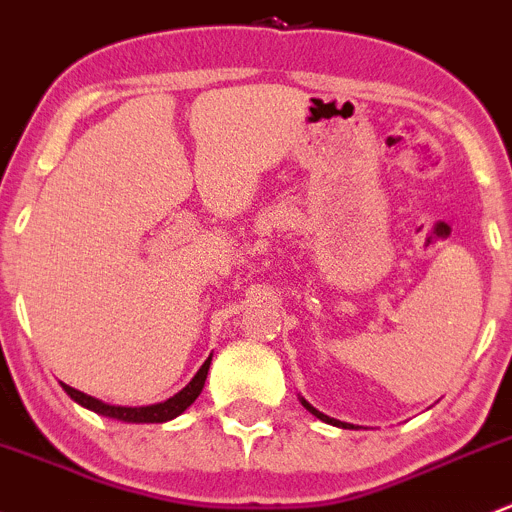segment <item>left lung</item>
Segmentation results:
<instances>
[{"label":"left lung","mask_w":512,"mask_h":512,"mask_svg":"<svg viewBox=\"0 0 512 512\" xmlns=\"http://www.w3.org/2000/svg\"><path fill=\"white\" fill-rule=\"evenodd\" d=\"M299 401H302V406H304V409H307L309 414H314V416H317L319 421H324V423H332V426H339V428H359V426H354V423H344V421H337V418H329L327 414H322V411H317V409H314V406L309 404L307 399H302V396H299Z\"/></svg>","instance_id":"left-lung-1"}]
</instances>
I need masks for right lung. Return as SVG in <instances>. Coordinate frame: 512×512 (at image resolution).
Returning a JSON list of instances; mask_svg holds the SVG:
<instances>
[{"mask_svg":"<svg viewBox=\"0 0 512 512\" xmlns=\"http://www.w3.org/2000/svg\"><path fill=\"white\" fill-rule=\"evenodd\" d=\"M210 361H213V354L203 361V366L198 369V374L190 379V384L185 389H180L178 394L170 396L168 401H160V404H151V406H113V404H103L101 399H94V396L84 394V391L74 389V386H64L66 394L81 404L84 409L94 411L98 416H106V418H116V421L123 423H165L170 418L180 416L195 399L200 396L203 391L205 379H208V369H210Z\"/></svg>","mask_w":512,"mask_h":512,"instance_id":"1","label":"right lung"}]
</instances>
